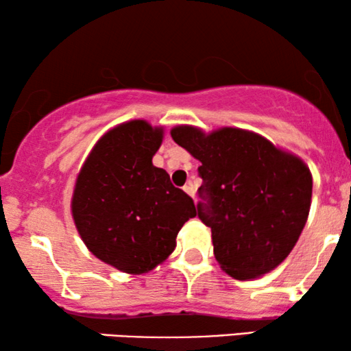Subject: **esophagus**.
I'll list each match as a JSON object with an SVG mask.
<instances>
[{
    "instance_id": "34e87169",
    "label": "esophagus",
    "mask_w": 351,
    "mask_h": 351,
    "mask_svg": "<svg viewBox=\"0 0 351 351\" xmlns=\"http://www.w3.org/2000/svg\"><path fill=\"white\" fill-rule=\"evenodd\" d=\"M182 189H184V192L186 194H189L192 199H194V195H195V187H194V184H192V182L189 181V182H186L184 184V187H182Z\"/></svg>"
}]
</instances>
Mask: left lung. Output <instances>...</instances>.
<instances>
[{"label":"left lung","mask_w":351,"mask_h":351,"mask_svg":"<svg viewBox=\"0 0 351 351\" xmlns=\"http://www.w3.org/2000/svg\"><path fill=\"white\" fill-rule=\"evenodd\" d=\"M171 138L200 160L197 205L211 229L215 258L235 280L272 272L288 258L307 223L312 173L300 157L235 127L205 133L176 125Z\"/></svg>","instance_id":"obj_1"}]
</instances>
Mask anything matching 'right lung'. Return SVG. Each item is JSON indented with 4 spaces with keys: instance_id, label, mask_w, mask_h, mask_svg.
Instances as JSON below:
<instances>
[{
    "instance_id": "obj_1",
    "label": "right lung",
    "mask_w": 351,
    "mask_h": 351,
    "mask_svg": "<svg viewBox=\"0 0 351 351\" xmlns=\"http://www.w3.org/2000/svg\"><path fill=\"white\" fill-rule=\"evenodd\" d=\"M164 127L143 119L108 130L76 178L71 213L88 251L121 272L141 275L173 253L182 224L197 215L194 200L171 184L152 157Z\"/></svg>"
}]
</instances>
